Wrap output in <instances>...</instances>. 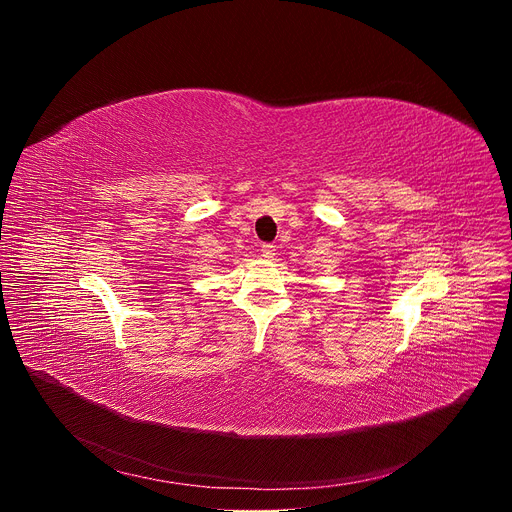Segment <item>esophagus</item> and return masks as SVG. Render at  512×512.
<instances>
[{
  "instance_id": "obj_1",
  "label": "esophagus",
  "mask_w": 512,
  "mask_h": 512,
  "mask_svg": "<svg viewBox=\"0 0 512 512\" xmlns=\"http://www.w3.org/2000/svg\"><path fill=\"white\" fill-rule=\"evenodd\" d=\"M261 253H263V257H265V259H273V257H275V245L265 243V245L261 247Z\"/></svg>"
}]
</instances>
